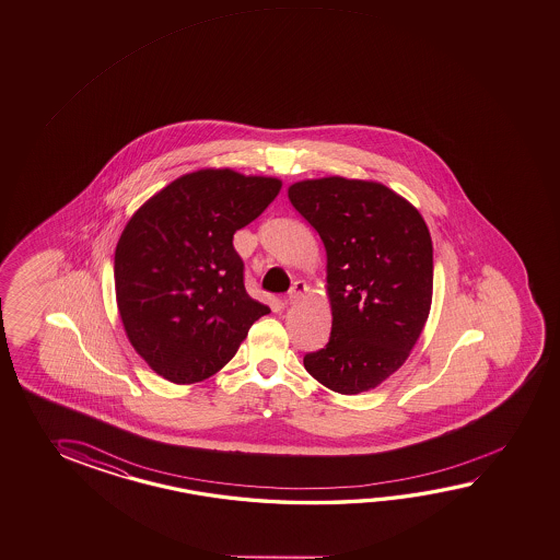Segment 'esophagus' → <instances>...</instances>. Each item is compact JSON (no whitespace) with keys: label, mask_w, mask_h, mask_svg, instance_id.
<instances>
[{"label":"esophagus","mask_w":560,"mask_h":560,"mask_svg":"<svg viewBox=\"0 0 560 560\" xmlns=\"http://www.w3.org/2000/svg\"><path fill=\"white\" fill-rule=\"evenodd\" d=\"M306 282H302V280H296V282L292 284V288H290V292H288V302H290V304H296V302H300V300L306 296Z\"/></svg>","instance_id":"esophagus-1"}]
</instances>
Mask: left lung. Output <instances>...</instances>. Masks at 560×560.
I'll return each instance as SVG.
<instances>
[{
  "mask_svg": "<svg viewBox=\"0 0 560 560\" xmlns=\"http://www.w3.org/2000/svg\"><path fill=\"white\" fill-rule=\"evenodd\" d=\"M328 258L331 334L304 355L307 373L341 395L370 392L406 363L428 322L433 244L419 210L392 188L343 176L288 188Z\"/></svg>",
  "mask_w": 560,
  "mask_h": 560,
  "instance_id": "obj_1",
  "label": "left lung"
}]
</instances>
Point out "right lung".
<instances>
[{
	"mask_svg": "<svg viewBox=\"0 0 560 560\" xmlns=\"http://www.w3.org/2000/svg\"><path fill=\"white\" fill-rule=\"evenodd\" d=\"M280 188L275 176L200 168L159 190L127 222L115 250L117 307L135 351L168 382L214 375L270 312L246 294L232 238Z\"/></svg>",
	"mask_w": 560,
	"mask_h": 560,
	"instance_id": "right-lung-1",
	"label": "right lung"
}]
</instances>
